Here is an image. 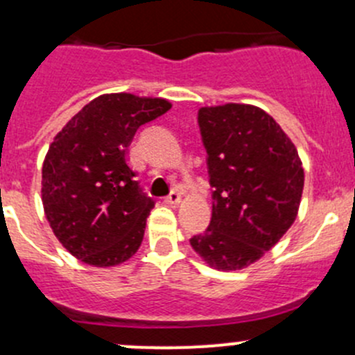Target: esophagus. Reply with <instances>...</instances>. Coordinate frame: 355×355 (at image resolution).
Returning a JSON list of instances; mask_svg holds the SVG:
<instances>
[{"label": "esophagus", "instance_id": "1", "mask_svg": "<svg viewBox=\"0 0 355 355\" xmlns=\"http://www.w3.org/2000/svg\"><path fill=\"white\" fill-rule=\"evenodd\" d=\"M164 200H166V204H170V206H177V204L180 202V192L171 191L170 196H168V198Z\"/></svg>", "mask_w": 355, "mask_h": 355}]
</instances>
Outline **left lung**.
<instances>
[{"instance_id": "left-lung-1", "label": "left lung", "mask_w": 355, "mask_h": 355, "mask_svg": "<svg viewBox=\"0 0 355 355\" xmlns=\"http://www.w3.org/2000/svg\"><path fill=\"white\" fill-rule=\"evenodd\" d=\"M198 120L214 192L209 227L191 245L214 270H244L295 221L302 161L280 125L257 106H204Z\"/></svg>"}]
</instances>
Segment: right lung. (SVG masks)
I'll use <instances>...</instances> for the list:
<instances>
[{"label":"right lung","instance_id":"right-lung-1","mask_svg":"<svg viewBox=\"0 0 355 355\" xmlns=\"http://www.w3.org/2000/svg\"><path fill=\"white\" fill-rule=\"evenodd\" d=\"M170 108L163 98L103 94L53 139L42 163V206L53 234L82 263L118 266L141 247L155 200L128 166V146L141 125Z\"/></svg>","mask_w":355,"mask_h":355}]
</instances>
